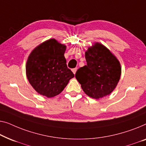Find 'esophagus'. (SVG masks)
<instances>
[{
	"mask_svg": "<svg viewBox=\"0 0 146 146\" xmlns=\"http://www.w3.org/2000/svg\"><path fill=\"white\" fill-rule=\"evenodd\" d=\"M77 68H74V69H72V71H73L74 74H75L76 72H77Z\"/></svg>",
	"mask_w": 146,
	"mask_h": 146,
	"instance_id": "1",
	"label": "esophagus"
}]
</instances>
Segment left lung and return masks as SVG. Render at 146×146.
I'll return each mask as SVG.
<instances>
[{
	"label": "left lung",
	"instance_id": "obj_1",
	"mask_svg": "<svg viewBox=\"0 0 146 146\" xmlns=\"http://www.w3.org/2000/svg\"><path fill=\"white\" fill-rule=\"evenodd\" d=\"M85 59L87 65L79 68L75 74L82 89L94 99L110 94L120 79V61L106 47L98 42L88 48Z\"/></svg>",
	"mask_w": 146,
	"mask_h": 146
}]
</instances>
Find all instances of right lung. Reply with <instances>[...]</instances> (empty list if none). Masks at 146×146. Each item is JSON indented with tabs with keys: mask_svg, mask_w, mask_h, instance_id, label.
I'll return each instance as SVG.
<instances>
[{
	"mask_svg": "<svg viewBox=\"0 0 146 146\" xmlns=\"http://www.w3.org/2000/svg\"><path fill=\"white\" fill-rule=\"evenodd\" d=\"M66 46L54 38L38 45L30 53L26 64V77L35 91L52 98L63 91L74 74L67 66Z\"/></svg>",
	"mask_w": 146,
	"mask_h": 146,
	"instance_id": "right-lung-1",
	"label": "right lung"
}]
</instances>
